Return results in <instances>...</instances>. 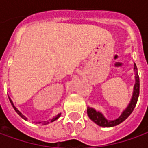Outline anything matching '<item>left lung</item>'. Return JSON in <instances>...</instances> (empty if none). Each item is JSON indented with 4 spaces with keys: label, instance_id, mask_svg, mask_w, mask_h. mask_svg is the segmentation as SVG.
<instances>
[{
    "label": "left lung",
    "instance_id": "1",
    "mask_svg": "<svg viewBox=\"0 0 148 148\" xmlns=\"http://www.w3.org/2000/svg\"><path fill=\"white\" fill-rule=\"evenodd\" d=\"M134 74H135V84H134V86L133 95H132V98L130 100V102L128 105V106L126 108V110H123V114L120 115L119 118L115 119V120H108L104 117V115L101 112L97 111L93 108L88 107V115L89 119H91L92 122H94L96 124H97L100 127H115V126L119 125L121 123H123V121H125L130 116V114L134 110L136 104H137L138 95H139V77H138L137 67H136L135 64L134 65Z\"/></svg>",
    "mask_w": 148,
    "mask_h": 148
}]
</instances>
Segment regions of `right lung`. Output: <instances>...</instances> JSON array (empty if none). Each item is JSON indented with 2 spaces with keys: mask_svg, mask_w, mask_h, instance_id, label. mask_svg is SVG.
<instances>
[{
  "mask_svg": "<svg viewBox=\"0 0 148 148\" xmlns=\"http://www.w3.org/2000/svg\"><path fill=\"white\" fill-rule=\"evenodd\" d=\"M9 99H10V103H11V105H12V106H13V107H14V110H15V111H16V112H17V114H18L19 115L20 117H21V118H22V119H25V120H27V118H25V116H24V115L22 114H21V112H20V111L18 110V109H17V108H16V107L14 106V103H13V101H11V99H10V97H9ZM60 115H61V114H57L56 116H55V117H54V118H53V119H51V120L50 119V121H45V122H43V123H42V124H43V125H46V124H48V123H52V122H54V121H56V119H59V118L60 117ZM41 123L39 122V123Z\"/></svg>",
  "mask_w": 148,
  "mask_h": 148,
  "instance_id": "1",
  "label": "right lung"
}]
</instances>
